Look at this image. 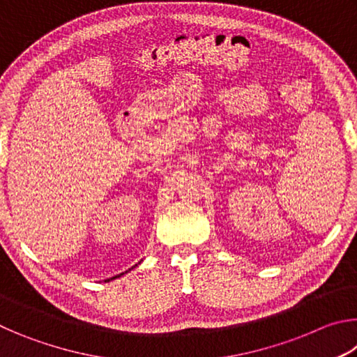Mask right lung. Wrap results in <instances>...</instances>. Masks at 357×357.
I'll use <instances>...</instances> for the list:
<instances>
[{
    "label": "right lung",
    "mask_w": 357,
    "mask_h": 357,
    "mask_svg": "<svg viewBox=\"0 0 357 357\" xmlns=\"http://www.w3.org/2000/svg\"><path fill=\"white\" fill-rule=\"evenodd\" d=\"M137 266V264H135ZM124 274V273H123ZM123 274H119V275H114V277H112V279H108V282H110V280H113V279H118V277H121V275H123ZM107 282V280H105Z\"/></svg>",
    "instance_id": "add662e5"
}]
</instances>
